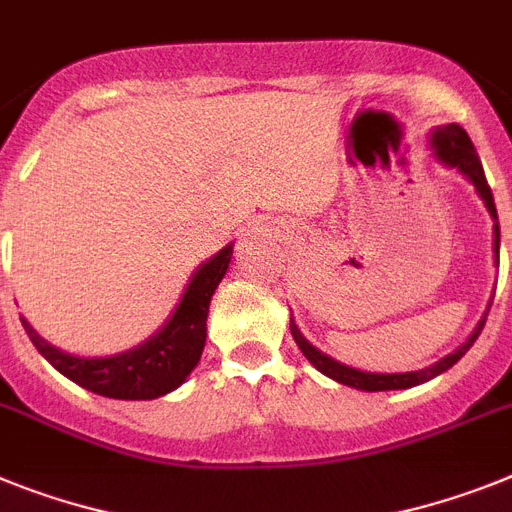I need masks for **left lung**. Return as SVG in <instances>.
I'll return each instance as SVG.
<instances>
[{
	"mask_svg": "<svg viewBox=\"0 0 512 512\" xmlns=\"http://www.w3.org/2000/svg\"><path fill=\"white\" fill-rule=\"evenodd\" d=\"M432 148H435V156L440 158L442 163H448V166H453V169L463 171V174H466L468 179L474 182L476 192L482 195L484 205H487V210L492 213V218H495V257L500 260V223H497L495 197H492V190H489L487 176H484V169H482V161H479V153H476L474 143H471V137L466 135V130H463L461 124H445V127H437V130L432 132ZM489 307H492V304H489ZM484 322H487V315L479 320L476 330L471 333V338L463 343L461 349H455L453 354H448L445 359H440L437 364H432V367L419 369V372H401V375H375V372H362V369L346 367V364L336 362V359H330L328 354L317 351L315 346H312V343H309L302 333H299V328L294 325V320H291V336H294L296 346L302 349V354L307 356L309 362L315 364L317 369H320L322 375L333 377V380L341 382V385H351V388L375 393V390L414 388V385H419V382H427V380H432V377L442 375L445 369L453 367V364L458 362V359H461V356L471 349V346H474V341L479 338V333H482Z\"/></svg>",
	"mask_w": 512,
	"mask_h": 512,
	"instance_id": "left-lung-1",
	"label": "left lung"
}]
</instances>
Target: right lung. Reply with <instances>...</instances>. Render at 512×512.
Instances as JSON below:
<instances>
[{
	"instance_id": "obj_1",
	"label": "right lung",
	"mask_w": 512,
	"mask_h": 512,
	"mask_svg": "<svg viewBox=\"0 0 512 512\" xmlns=\"http://www.w3.org/2000/svg\"><path fill=\"white\" fill-rule=\"evenodd\" d=\"M229 263L231 247H223L192 276L171 320L150 341L124 354L83 359L54 349L25 320L23 328L46 362L72 382L83 385L85 390L119 401H150L179 388L200 362L208 336L205 320H208L210 296L226 276Z\"/></svg>"
}]
</instances>
